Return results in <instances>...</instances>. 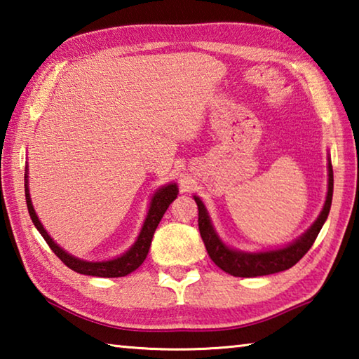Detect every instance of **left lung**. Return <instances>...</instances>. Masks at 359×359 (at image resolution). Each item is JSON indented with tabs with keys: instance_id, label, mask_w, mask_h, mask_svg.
<instances>
[{
	"instance_id": "obj_1",
	"label": "left lung",
	"mask_w": 359,
	"mask_h": 359,
	"mask_svg": "<svg viewBox=\"0 0 359 359\" xmlns=\"http://www.w3.org/2000/svg\"><path fill=\"white\" fill-rule=\"evenodd\" d=\"M327 196L325 208L318 215L317 222H315L307 233H304L299 239L293 244L280 248V250H271V252H259V253H244L231 250L223 242L218 239L214 228H212L208 212L203 201L194 196V201L198 204V226L199 233H201L203 242L205 245L210 259L223 269L228 274L234 277H259V276H269L276 274V272L287 271L291 266H294L304 255L309 252V248L313 245L315 239L320 233L321 226L326 222L327 214H330L331 203H332V187H334V177H332V165L331 161L327 163Z\"/></svg>"
}]
</instances>
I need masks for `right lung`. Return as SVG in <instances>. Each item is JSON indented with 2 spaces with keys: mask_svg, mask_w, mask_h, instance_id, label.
Segmentation results:
<instances>
[{
  "mask_svg": "<svg viewBox=\"0 0 359 359\" xmlns=\"http://www.w3.org/2000/svg\"><path fill=\"white\" fill-rule=\"evenodd\" d=\"M28 175L25 174V196H27V208L29 212V217L34 223V226L38 228L42 238L47 242V245L52 248V252L57 255V257L63 261V263L69 267V269L79 272V274L83 276H93V277H125L128 276L130 272L136 271L139 266L144 263V259L147 258L149 248L151 244V238H154V233L158 226V223L161 222L163 215L168 210L169 204H171L175 198H177V187L174 184L163 187L161 190L155 193V196L151 198V204L149 209L147 218H145L144 226L141 229V234H139L137 241L135 242L128 252L121 255V257L111 259V261H98V263H92V261H82L74 257H71L69 253H66L63 248H60L55 242L50 239V236L47 234V231L42 226L38 215L33 209L32 199H29L28 193Z\"/></svg>",
  "mask_w": 359,
  "mask_h": 359,
  "instance_id": "right-lung-1",
  "label": "right lung"
}]
</instances>
